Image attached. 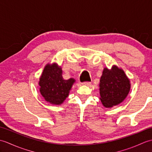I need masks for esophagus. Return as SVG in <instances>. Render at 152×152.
I'll return each mask as SVG.
<instances>
[{
    "label": "esophagus",
    "instance_id": "34e87169",
    "mask_svg": "<svg viewBox=\"0 0 152 152\" xmlns=\"http://www.w3.org/2000/svg\"><path fill=\"white\" fill-rule=\"evenodd\" d=\"M83 85H84V86H90L91 84V82H83V83H82Z\"/></svg>",
    "mask_w": 152,
    "mask_h": 152
}]
</instances>
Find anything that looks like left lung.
<instances>
[{
	"label": "left lung",
	"instance_id": "obj_1",
	"mask_svg": "<svg viewBox=\"0 0 152 152\" xmlns=\"http://www.w3.org/2000/svg\"><path fill=\"white\" fill-rule=\"evenodd\" d=\"M100 99L106 108H111L124 101L131 89L130 80L124 71L114 65L104 68L100 80Z\"/></svg>",
	"mask_w": 152,
	"mask_h": 152
}]
</instances>
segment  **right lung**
<instances>
[{"mask_svg": "<svg viewBox=\"0 0 152 152\" xmlns=\"http://www.w3.org/2000/svg\"><path fill=\"white\" fill-rule=\"evenodd\" d=\"M62 72V69L57 63L47 64L40 78V92L45 101L50 104H62L75 82L74 78L64 80Z\"/></svg>", "mask_w": 152, "mask_h": 152, "instance_id": "add662e5", "label": "right lung"}]
</instances>
